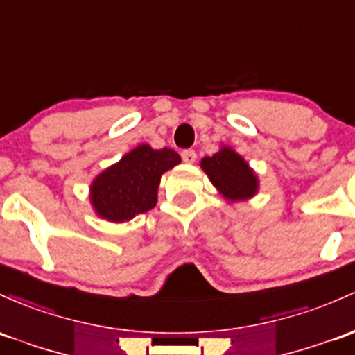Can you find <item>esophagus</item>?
I'll use <instances>...</instances> for the list:
<instances>
[{
	"instance_id": "obj_1",
	"label": "esophagus",
	"mask_w": 355,
	"mask_h": 355,
	"mask_svg": "<svg viewBox=\"0 0 355 355\" xmlns=\"http://www.w3.org/2000/svg\"><path fill=\"white\" fill-rule=\"evenodd\" d=\"M182 159L185 163H193L197 159V153L193 150H184L182 151Z\"/></svg>"
}]
</instances>
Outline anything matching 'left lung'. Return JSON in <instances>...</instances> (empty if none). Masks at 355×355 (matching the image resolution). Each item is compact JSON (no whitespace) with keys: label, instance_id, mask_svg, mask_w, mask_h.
I'll use <instances>...</instances> for the list:
<instances>
[{"label":"left lung","instance_id":"8db88e82","mask_svg":"<svg viewBox=\"0 0 355 355\" xmlns=\"http://www.w3.org/2000/svg\"><path fill=\"white\" fill-rule=\"evenodd\" d=\"M200 166L209 175L210 182L229 200H244L258 190V178L249 168L243 157L231 148H222L219 153L205 157Z\"/></svg>","mask_w":355,"mask_h":355}]
</instances>
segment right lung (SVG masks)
<instances>
[{
	"instance_id": "add662e5",
	"label": "right lung",
	"mask_w": 355,
	"mask_h": 355,
	"mask_svg": "<svg viewBox=\"0 0 355 355\" xmlns=\"http://www.w3.org/2000/svg\"><path fill=\"white\" fill-rule=\"evenodd\" d=\"M178 163L180 157L170 148H135L92 182L91 202L96 212L111 222L130 220L148 212L157 205L162 175Z\"/></svg>"
}]
</instances>
